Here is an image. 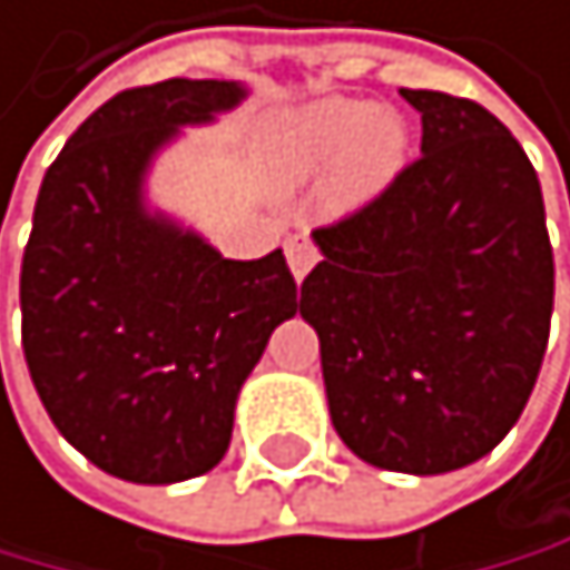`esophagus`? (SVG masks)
Wrapping results in <instances>:
<instances>
[{"label":"esophagus","mask_w":570,"mask_h":570,"mask_svg":"<svg viewBox=\"0 0 570 570\" xmlns=\"http://www.w3.org/2000/svg\"><path fill=\"white\" fill-rule=\"evenodd\" d=\"M316 262H320V250H316L313 239H308V236H291L287 239V265H291L294 279H305L308 268H313Z\"/></svg>","instance_id":"1"}]
</instances>
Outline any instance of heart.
Listing matches in <instances>:
<instances>
[{
  "instance_id": "1",
  "label": "heart",
  "mask_w": 570,
  "mask_h": 570,
  "mask_svg": "<svg viewBox=\"0 0 570 570\" xmlns=\"http://www.w3.org/2000/svg\"><path fill=\"white\" fill-rule=\"evenodd\" d=\"M407 127L367 101L327 97L273 119L262 137V170L273 188H305L331 175V207L374 199L407 159Z\"/></svg>"
}]
</instances>
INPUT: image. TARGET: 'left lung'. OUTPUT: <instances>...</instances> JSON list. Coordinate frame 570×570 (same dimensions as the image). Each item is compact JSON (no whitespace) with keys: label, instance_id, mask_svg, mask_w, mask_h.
<instances>
[{"label":"left lung","instance_id":"1","mask_svg":"<svg viewBox=\"0 0 570 570\" xmlns=\"http://www.w3.org/2000/svg\"><path fill=\"white\" fill-rule=\"evenodd\" d=\"M422 156L379 196L316 228L302 283L331 422L393 473H451L517 425L542 371L553 247L539 174L469 97L400 90Z\"/></svg>","mask_w":570,"mask_h":570}]
</instances>
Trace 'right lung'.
I'll use <instances>...</instances> for the list:
<instances>
[{"label": "right lung", "instance_id": "obj_1", "mask_svg": "<svg viewBox=\"0 0 570 570\" xmlns=\"http://www.w3.org/2000/svg\"><path fill=\"white\" fill-rule=\"evenodd\" d=\"M243 86L167 79L116 94L42 177L21 262V345L46 414L97 469L174 484L214 469L239 385L302 308L283 250L222 257L151 217V156Z\"/></svg>", "mask_w": 570, "mask_h": 570}]
</instances>
